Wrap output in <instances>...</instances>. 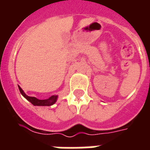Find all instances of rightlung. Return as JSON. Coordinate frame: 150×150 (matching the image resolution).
<instances>
[{
    "mask_svg": "<svg viewBox=\"0 0 150 150\" xmlns=\"http://www.w3.org/2000/svg\"><path fill=\"white\" fill-rule=\"evenodd\" d=\"M18 89H19L20 93H21L22 96H24L27 100H29V102L31 103L33 105H34V106H51V105L54 104L56 103L57 100V96H56V95L51 96L50 97L47 99V100H39V99L36 98V97L27 96L20 86H18Z\"/></svg>",
    "mask_w": 150,
    "mask_h": 150,
    "instance_id": "1",
    "label": "right lung"
}]
</instances>
